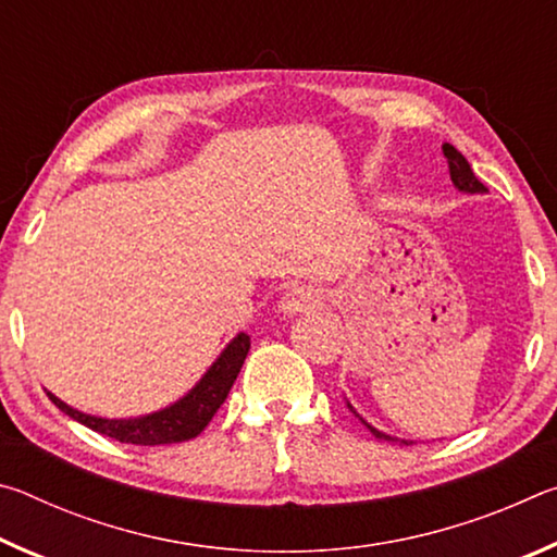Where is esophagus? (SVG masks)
<instances>
[{"mask_svg": "<svg viewBox=\"0 0 557 557\" xmlns=\"http://www.w3.org/2000/svg\"><path fill=\"white\" fill-rule=\"evenodd\" d=\"M319 292L312 287H295L289 289L285 297L280 301V312L282 314H299V312H312V309L319 307Z\"/></svg>", "mask_w": 557, "mask_h": 557, "instance_id": "1", "label": "esophagus"}]
</instances>
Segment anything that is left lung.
Listing matches in <instances>:
<instances>
[{"instance_id": "1", "label": "left lung", "mask_w": 557, "mask_h": 557, "mask_svg": "<svg viewBox=\"0 0 557 557\" xmlns=\"http://www.w3.org/2000/svg\"><path fill=\"white\" fill-rule=\"evenodd\" d=\"M442 154H445V159H447V164H449V176H451V182H455V186H457V188H461V191H469V194L486 191V186H484L482 182H479V178L474 176V172H471V166H469L467 159L461 157V152H457L455 147L445 143V145H442ZM369 430L373 432L375 437L391 440L388 435H383V432L373 430L371 425H369Z\"/></svg>"}]
</instances>
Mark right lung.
<instances>
[{
  "label": "right lung",
  "mask_w": 557,
  "mask_h": 557,
  "mask_svg": "<svg viewBox=\"0 0 557 557\" xmlns=\"http://www.w3.org/2000/svg\"><path fill=\"white\" fill-rule=\"evenodd\" d=\"M250 348V336L238 334L233 342L225 346V351L219 356L209 373L203 375L201 383L196 388L174 403L172 408L159 410L145 418H132V420H106V418H92V414L73 410L71 405L55 398V395L46 393L51 398L55 408H61L69 418L78 420L81 425L108 435L125 445H172V442H186L199 435V432L209 425L215 410L221 408L223 400L228 398L235 379L243 369L245 356Z\"/></svg>",
  "instance_id": "obj_1"
}]
</instances>
